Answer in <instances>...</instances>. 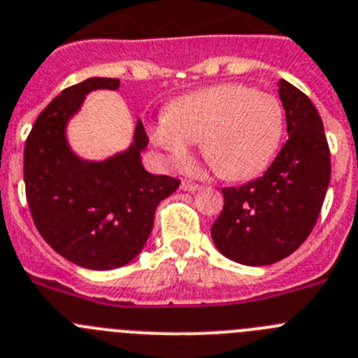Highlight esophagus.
Listing matches in <instances>:
<instances>
[{
  "instance_id": "esophagus-1",
  "label": "esophagus",
  "mask_w": 358,
  "mask_h": 358,
  "mask_svg": "<svg viewBox=\"0 0 358 358\" xmlns=\"http://www.w3.org/2000/svg\"><path fill=\"white\" fill-rule=\"evenodd\" d=\"M180 187H182V191H185V192H196L201 189V185H198V183H192V182H187V180H183L182 185Z\"/></svg>"
}]
</instances>
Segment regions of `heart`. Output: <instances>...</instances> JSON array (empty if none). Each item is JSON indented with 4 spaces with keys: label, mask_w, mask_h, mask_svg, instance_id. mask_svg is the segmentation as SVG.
<instances>
[{
    "label": "heart",
    "mask_w": 358,
    "mask_h": 358,
    "mask_svg": "<svg viewBox=\"0 0 358 358\" xmlns=\"http://www.w3.org/2000/svg\"><path fill=\"white\" fill-rule=\"evenodd\" d=\"M285 115L273 94L237 83L215 85L176 99L169 115L151 127V143L167 160L183 167L192 143L224 180H250L275 159Z\"/></svg>",
    "instance_id": "obj_1"
}]
</instances>
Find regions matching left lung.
Here are the masks:
<instances>
[{
    "label": "left lung",
    "mask_w": 358,
    "mask_h": 358,
    "mask_svg": "<svg viewBox=\"0 0 358 358\" xmlns=\"http://www.w3.org/2000/svg\"><path fill=\"white\" fill-rule=\"evenodd\" d=\"M289 141L260 178L223 189L212 224L215 248L243 266H269L294 253L314 228L330 183V150L314 103L278 82Z\"/></svg>",
    "instance_id": "8db88e82"
}]
</instances>
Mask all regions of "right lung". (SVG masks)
<instances>
[{"label":"right lung","mask_w":358,"mask_h":358,"mask_svg":"<svg viewBox=\"0 0 358 358\" xmlns=\"http://www.w3.org/2000/svg\"><path fill=\"white\" fill-rule=\"evenodd\" d=\"M117 91V78H87L67 87L38 114L24 146V185L31 217L59 255L87 269L127 266L143 251L159 203L180 180L151 175L143 121L134 141L103 160L83 159L71 148L67 127L92 91Z\"/></svg>","instance_id":"obj_1"}]
</instances>
